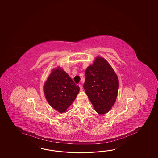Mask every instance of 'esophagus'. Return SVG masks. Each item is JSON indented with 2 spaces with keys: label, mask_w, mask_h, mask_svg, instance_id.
<instances>
[{
  "label": "esophagus",
  "mask_w": 158,
  "mask_h": 158,
  "mask_svg": "<svg viewBox=\"0 0 158 158\" xmlns=\"http://www.w3.org/2000/svg\"><path fill=\"white\" fill-rule=\"evenodd\" d=\"M78 85H79V88H80V90H83V87H82V86H81V84H79Z\"/></svg>",
  "instance_id": "esophagus-1"
}]
</instances>
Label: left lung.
Segmentation results:
<instances>
[{"label": "left lung", "mask_w": 158, "mask_h": 158, "mask_svg": "<svg viewBox=\"0 0 158 158\" xmlns=\"http://www.w3.org/2000/svg\"><path fill=\"white\" fill-rule=\"evenodd\" d=\"M84 88L98 114H106L116 100L119 83L116 74L104 58L98 57L85 71Z\"/></svg>", "instance_id": "obj_1"}]
</instances>
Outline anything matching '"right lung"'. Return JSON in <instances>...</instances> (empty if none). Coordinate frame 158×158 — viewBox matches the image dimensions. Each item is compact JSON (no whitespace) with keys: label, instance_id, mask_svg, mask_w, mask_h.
Here are the masks:
<instances>
[{"label":"right lung","instance_id":"right-lung-1","mask_svg":"<svg viewBox=\"0 0 158 158\" xmlns=\"http://www.w3.org/2000/svg\"><path fill=\"white\" fill-rule=\"evenodd\" d=\"M79 89V86L60 68L52 70L44 85L48 102L60 113L64 112L71 105Z\"/></svg>","mask_w":158,"mask_h":158}]
</instances>
